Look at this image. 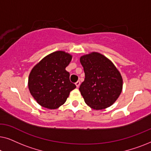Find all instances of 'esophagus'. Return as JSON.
Here are the masks:
<instances>
[{
	"instance_id": "esophagus-1",
	"label": "esophagus",
	"mask_w": 151,
	"mask_h": 151,
	"mask_svg": "<svg viewBox=\"0 0 151 151\" xmlns=\"http://www.w3.org/2000/svg\"><path fill=\"white\" fill-rule=\"evenodd\" d=\"M75 84H76V86H77V87H79L80 85V82L78 81V82H76Z\"/></svg>"
}]
</instances>
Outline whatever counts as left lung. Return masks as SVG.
I'll return each instance as SVG.
<instances>
[{
    "label": "left lung",
    "mask_w": 151,
    "mask_h": 151,
    "mask_svg": "<svg viewBox=\"0 0 151 151\" xmlns=\"http://www.w3.org/2000/svg\"><path fill=\"white\" fill-rule=\"evenodd\" d=\"M85 78L79 90L86 104L96 110L110 106L122 90V78L108 58L93 52L80 58Z\"/></svg>",
    "instance_id": "obj_1"
}]
</instances>
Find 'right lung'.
Returning <instances> with one entry per match:
<instances>
[{
	"instance_id": "1",
	"label": "right lung",
	"mask_w": 151,
	"mask_h": 151,
	"mask_svg": "<svg viewBox=\"0 0 151 151\" xmlns=\"http://www.w3.org/2000/svg\"><path fill=\"white\" fill-rule=\"evenodd\" d=\"M71 58L65 51H55L45 57L32 69L29 76V89L42 106L58 109L76 87L70 81V74L65 69Z\"/></svg>"
}]
</instances>
